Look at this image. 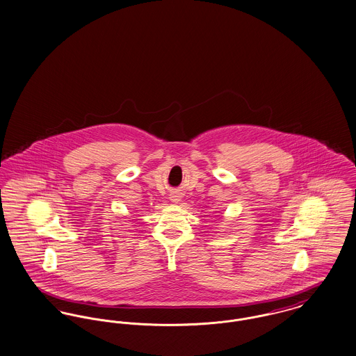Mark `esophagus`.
Listing matches in <instances>:
<instances>
[{
    "label": "esophagus",
    "instance_id": "1",
    "mask_svg": "<svg viewBox=\"0 0 356 356\" xmlns=\"http://www.w3.org/2000/svg\"><path fill=\"white\" fill-rule=\"evenodd\" d=\"M172 201H174V202H178V201H179L178 195H172Z\"/></svg>",
    "mask_w": 356,
    "mask_h": 356
}]
</instances>
